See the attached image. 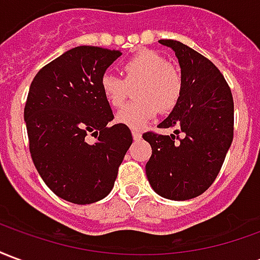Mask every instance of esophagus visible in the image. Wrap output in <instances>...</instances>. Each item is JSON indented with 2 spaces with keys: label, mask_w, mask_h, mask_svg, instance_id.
Returning <instances> with one entry per match:
<instances>
[{
  "label": "esophagus",
  "mask_w": 260,
  "mask_h": 260,
  "mask_svg": "<svg viewBox=\"0 0 260 260\" xmlns=\"http://www.w3.org/2000/svg\"><path fill=\"white\" fill-rule=\"evenodd\" d=\"M132 138H134V141H141L142 134L141 132H138V131H134V132H132Z\"/></svg>",
  "instance_id": "34e87169"
}]
</instances>
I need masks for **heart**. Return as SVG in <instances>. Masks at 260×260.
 Listing matches in <instances>:
<instances>
[{
	"label": "heart",
	"instance_id": "1",
	"mask_svg": "<svg viewBox=\"0 0 260 260\" xmlns=\"http://www.w3.org/2000/svg\"><path fill=\"white\" fill-rule=\"evenodd\" d=\"M124 79L111 72L100 78L103 99L113 108L121 107L135 87L138 102L124 107L117 114V122L131 129H142L157 113H169L178 104L182 94V76L178 69L169 64L161 54L142 50L122 65Z\"/></svg>",
	"mask_w": 260,
	"mask_h": 260
}]
</instances>
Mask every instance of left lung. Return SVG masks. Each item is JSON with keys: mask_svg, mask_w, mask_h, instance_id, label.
Here are the masks:
<instances>
[{"mask_svg": "<svg viewBox=\"0 0 260 260\" xmlns=\"http://www.w3.org/2000/svg\"><path fill=\"white\" fill-rule=\"evenodd\" d=\"M158 43L178 58L182 94L158 124V128H174V134H143L152 146L146 175L160 196L188 201L206 191L223 166L234 135V102L224 76L210 59L177 40Z\"/></svg>", "mask_w": 260, "mask_h": 260, "instance_id": "left-lung-1", "label": "left lung"}]
</instances>
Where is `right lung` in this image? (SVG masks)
I'll list each match as a JSON object with an SVG mask.
<instances>
[{
	"mask_svg": "<svg viewBox=\"0 0 260 260\" xmlns=\"http://www.w3.org/2000/svg\"><path fill=\"white\" fill-rule=\"evenodd\" d=\"M119 50L79 46L42 68L31 82L25 122L31 160L61 199L89 205L111 192L126 150L128 126L115 124L103 99L100 78ZM89 133L96 138L87 144Z\"/></svg>",
	"mask_w": 260,
	"mask_h": 260,
	"instance_id": "right-lung-1",
	"label": "right lung"
}]
</instances>
